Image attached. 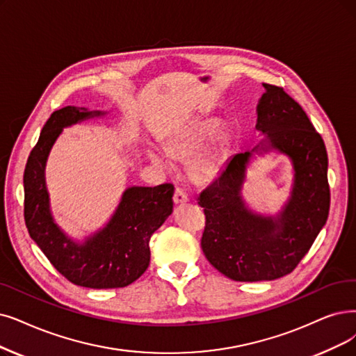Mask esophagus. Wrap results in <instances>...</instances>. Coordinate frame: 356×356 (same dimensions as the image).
<instances>
[{"instance_id": "esophagus-1", "label": "esophagus", "mask_w": 356, "mask_h": 356, "mask_svg": "<svg viewBox=\"0 0 356 356\" xmlns=\"http://www.w3.org/2000/svg\"><path fill=\"white\" fill-rule=\"evenodd\" d=\"M174 202H175V204L187 203V202H188V195H187V193L184 191L182 188L177 187V188H175V193H174Z\"/></svg>"}]
</instances>
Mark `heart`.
Masks as SVG:
<instances>
[{
    "label": "heart",
    "instance_id": "obj_1",
    "mask_svg": "<svg viewBox=\"0 0 356 356\" xmlns=\"http://www.w3.org/2000/svg\"><path fill=\"white\" fill-rule=\"evenodd\" d=\"M220 131V124L218 120H204L197 122L191 129L182 131L168 145V152L181 159L194 158L195 154L204 150ZM156 162H162L163 156L161 153H152ZM219 169V161L215 156H202L194 161L191 172L197 179H210L216 175Z\"/></svg>",
    "mask_w": 356,
    "mask_h": 356
}]
</instances>
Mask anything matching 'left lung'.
<instances>
[{
    "mask_svg": "<svg viewBox=\"0 0 356 356\" xmlns=\"http://www.w3.org/2000/svg\"><path fill=\"white\" fill-rule=\"evenodd\" d=\"M263 86L255 127L267 136L254 150L277 149L289 156L295 169L289 202L277 218L255 215L245 207L239 191L251 152L235 154L197 197L206 216L202 236L206 259L236 282L289 275L316 241L330 209L329 159L321 136L283 88Z\"/></svg>",
    "mask_w": 356,
    "mask_h": 356,
    "instance_id": "8db88e82",
    "label": "left lung"
}]
</instances>
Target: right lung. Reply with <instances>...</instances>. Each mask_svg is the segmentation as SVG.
<instances>
[{
	"label": "right lung",
	"instance_id": "1",
	"mask_svg": "<svg viewBox=\"0 0 356 356\" xmlns=\"http://www.w3.org/2000/svg\"><path fill=\"white\" fill-rule=\"evenodd\" d=\"M101 113L76 106L52 112L24 168V222L32 239L67 280L83 288L112 289L129 286L146 272L150 236L172 213L174 186L125 190L115 215L102 231L83 245L67 238L51 216L45 163L64 127Z\"/></svg>",
	"mask_w": 356,
	"mask_h": 356
}]
</instances>
